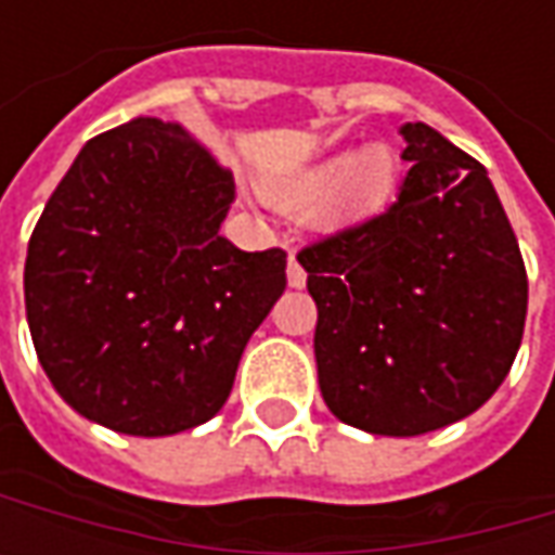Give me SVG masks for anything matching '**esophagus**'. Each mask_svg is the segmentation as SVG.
<instances>
[{
	"instance_id": "obj_1",
	"label": "esophagus",
	"mask_w": 555,
	"mask_h": 555,
	"mask_svg": "<svg viewBox=\"0 0 555 555\" xmlns=\"http://www.w3.org/2000/svg\"><path fill=\"white\" fill-rule=\"evenodd\" d=\"M306 278H309V274H306V268L299 266V262H296V256L289 253V266H287V281H289V287H293V289H302V287H306Z\"/></svg>"
}]
</instances>
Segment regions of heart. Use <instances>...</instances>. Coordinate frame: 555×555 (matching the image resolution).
<instances>
[{"label":"heart","mask_w":555,"mask_h":555,"mask_svg":"<svg viewBox=\"0 0 555 555\" xmlns=\"http://www.w3.org/2000/svg\"><path fill=\"white\" fill-rule=\"evenodd\" d=\"M398 188V163L386 144H367L358 154L339 151L333 157L311 163L289 179L271 188V197L284 206L302 209L321 197L324 219L333 224H352L383 212Z\"/></svg>","instance_id":"heart-1"}]
</instances>
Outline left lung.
Here are the masks:
<instances>
[{"label":"left lung","instance_id":"obj_1","mask_svg":"<svg viewBox=\"0 0 555 555\" xmlns=\"http://www.w3.org/2000/svg\"><path fill=\"white\" fill-rule=\"evenodd\" d=\"M371 222L306 246L314 361L331 414L371 436H423L498 392L522 346L528 278L485 166L426 122Z\"/></svg>","mask_w":555,"mask_h":555}]
</instances>
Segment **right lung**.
I'll return each mask as SVG.
<instances>
[{"mask_svg":"<svg viewBox=\"0 0 555 555\" xmlns=\"http://www.w3.org/2000/svg\"><path fill=\"white\" fill-rule=\"evenodd\" d=\"M234 176L179 122L86 141L33 228L24 302L39 364L76 414L176 436L222 411L287 253L219 234Z\"/></svg>","mask_w":555,"mask_h":555,"instance_id":"add662e5","label":"right lung"}]
</instances>
